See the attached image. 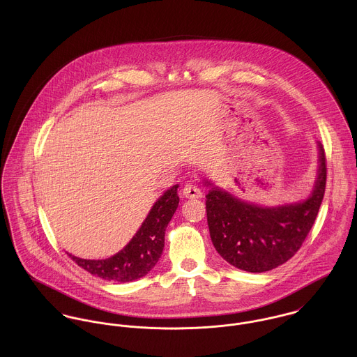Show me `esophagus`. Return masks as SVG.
Wrapping results in <instances>:
<instances>
[{"label": "esophagus", "mask_w": 357, "mask_h": 357, "mask_svg": "<svg viewBox=\"0 0 357 357\" xmlns=\"http://www.w3.org/2000/svg\"><path fill=\"white\" fill-rule=\"evenodd\" d=\"M181 192H183V197H185L187 199H199V198H202V191L195 184H185L184 188L181 190Z\"/></svg>", "instance_id": "34e87169"}]
</instances>
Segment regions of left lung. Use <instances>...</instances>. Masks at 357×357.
<instances>
[{
  "mask_svg": "<svg viewBox=\"0 0 357 357\" xmlns=\"http://www.w3.org/2000/svg\"><path fill=\"white\" fill-rule=\"evenodd\" d=\"M327 166L319 143V176L301 204L259 207L211 188L206 195L211 242L231 265L248 272L271 271L296 255L312 228L326 191Z\"/></svg>",
  "mask_w": 357,
  "mask_h": 357,
  "instance_id": "left-lung-1",
  "label": "left lung"
}]
</instances>
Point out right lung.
Wrapping results in <instances>:
<instances>
[{"instance_id": "1", "label": "right lung", "mask_w": 357, "mask_h": 357, "mask_svg": "<svg viewBox=\"0 0 357 357\" xmlns=\"http://www.w3.org/2000/svg\"><path fill=\"white\" fill-rule=\"evenodd\" d=\"M178 185L167 190L153 206L147 218L132 241L115 255L105 259L70 258L89 273L119 283L146 276L158 262L165 246V231L178 206Z\"/></svg>"}]
</instances>
